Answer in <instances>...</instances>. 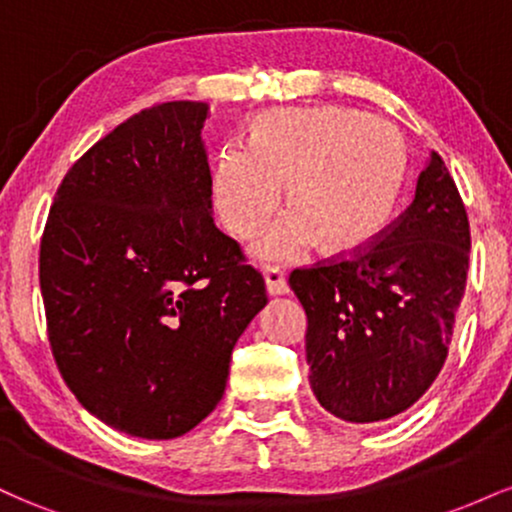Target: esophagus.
<instances>
[{
    "label": "esophagus",
    "mask_w": 512,
    "mask_h": 512,
    "mask_svg": "<svg viewBox=\"0 0 512 512\" xmlns=\"http://www.w3.org/2000/svg\"><path fill=\"white\" fill-rule=\"evenodd\" d=\"M264 284H267L269 296H284V293H289V284H286L284 274L279 269H264Z\"/></svg>",
    "instance_id": "obj_1"
}]
</instances>
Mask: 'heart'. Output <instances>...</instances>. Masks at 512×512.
I'll list each match as a JSON object with an SVG mask.
<instances>
[{
	"mask_svg": "<svg viewBox=\"0 0 512 512\" xmlns=\"http://www.w3.org/2000/svg\"><path fill=\"white\" fill-rule=\"evenodd\" d=\"M409 156L390 122L361 110L279 108L252 120L248 144H226L211 173V199L228 233L250 238L281 199L289 211L255 243L267 264L363 248L383 228L407 180Z\"/></svg>",
	"mask_w": 512,
	"mask_h": 512,
	"instance_id": "b5f03b06",
	"label": "heart"
}]
</instances>
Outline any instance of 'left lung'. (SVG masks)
I'll return each instance as SVG.
<instances>
[{
	"label": "left lung",
	"mask_w": 512,
	"mask_h": 512,
	"mask_svg": "<svg viewBox=\"0 0 512 512\" xmlns=\"http://www.w3.org/2000/svg\"><path fill=\"white\" fill-rule=\"evenodd\" d=\"M469 269V221L431 151L414 202L368 245L293 269L308 315L310 387L330 414L373 424L409 409L438 378Z\"/></svg>",
	"instance_id": "8db88e82"
}]
</instances>
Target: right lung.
Returning a JSON list of instances; mask_svg holds the SVG:
<instances>
[{
  "instance_id": "obj_1",
  "label": "right lung",
  "mask_w": 512,
  "mask_h": 512,
  "mask_svg": "<svg viewBox=\"0 0 512 512\" xmlns=\"http://www.w3.org/2000/svg\"><path fill=\"white\" fill-rule=\"evenodd\" d=\"M207 103H158L64 175L40 291L64 383L103 424L168 440L207 419L264 279L211 216Z\"/></svg>"
}]
</instances>
